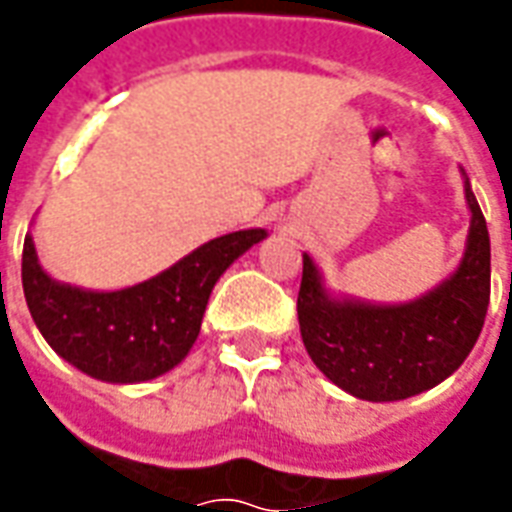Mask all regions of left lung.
Here are the masks:
<instances>
[{
    "label": "left lung",
    "instance_id": "left-lung-1",
    "mask_svg": "<svg viewBox=\"0 0 512 512\" xmlns=\"http://www.w3.org/2000/svg\"><path fill=\"white\" fill-rule=\"evenodd\" d=\"M472 208L461 268L439 288L400 307H373L326 296L318 268L304 255L299 326L323 376L362 400L419 395L452 376L483 332L491 299V238L466 180Z\"/></svg>",
    "mask_w": 512,
    "mask_h": 512
}]
</instances>
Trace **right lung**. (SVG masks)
Returning <instances> with one entry per match:
<instances>
[{"label": "right lung", "mask_w": 512, "mask_h": 512, "mask_svg": "<svg viewBox=\"0 0 512 512\" xmlns=\"http://www.w3.org/2000/svg\"><path fill=\"white\" fill-rule=\"evenodd\" d=\"M263 238L266 230L222 235L142 285L93 293L46 277L27 235L21 282L32 321L65 362L101 381L136 384L183 362L216 279Z\"/></svg>", "instance_id": "right-lung-1"}]
</instances>
